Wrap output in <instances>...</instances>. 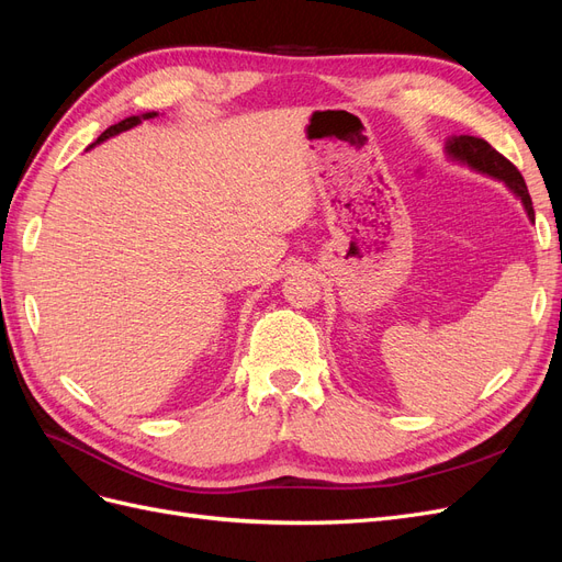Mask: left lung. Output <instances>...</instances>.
Masks as SVG:
<instances>
[{"label": "left lung", "instance_id": "8db88e82", "mask_svg": "<svg viewBox=\"0 0 562 562\" xmlns=\"http://www.w3.org/2000/svg\"><path fill=\"white\" fill-rule=\"evenodd\" d=\"M446 151L450 155V159L467 164L469 168H473V171L502 180L508 190L520 199L527 217L535 223L532 199H530V192H527V184L520 171L506 157H502L495 147L485 143L483 138H473V135H452V138L446 143Z\"/></svg>", "mask_w": 562, "mask_h": 562}]
</instances>
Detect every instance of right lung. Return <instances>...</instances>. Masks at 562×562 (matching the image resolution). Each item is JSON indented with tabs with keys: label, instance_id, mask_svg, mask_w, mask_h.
Instances as JSON below:
<instances>
[{
	"label": "right lung",
	"instance_id": "1",
	"mask_svg": "<svg viewBox=\"0 0 562 562\" xmlns=\"http://www.w3.org/2000/svg\"><path fill=\"white\" fill-rule=\"evenodd\" d=\"M157 116V112H145V114H138V116H126L124 122H119V124H114V126H110L108 131H103L100 133V138L93 143V145H98V143H103V140H108V138H112V135H116V133H122V131H128V128H133V126H138V124H143L145 119H155ZM93 145H89V149L93 147Z\"/></svg>",
	"mask_w": 562,
	"mask_h": 562
}]
</instances>
